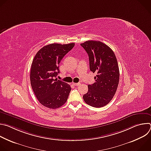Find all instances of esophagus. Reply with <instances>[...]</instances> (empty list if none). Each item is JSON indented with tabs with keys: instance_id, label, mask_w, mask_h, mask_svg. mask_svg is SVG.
<instances>
[{
	"instance_id": "1",
	"label": "esophagus",
	"mask_w": 151,
	"mask_h": 151,
	"mask_svg": "<svg viewBox=\"0 0 151 151\" xmlns=\"http://www.w3.org/2000/svg\"><path fill=\"white\" fill-rule=\"evenodd\" d=\"M72 84H73L74 86H79V85H80L79 83H73Z\"/></svg>"
}]
</instances>
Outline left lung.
Masks as SVG:
<instances>
[{
    "instance_id": "8db88e82",
    "label": "left lung",
    "mask_w": 151,
    "mask_h": 151,
    "mask_svg": "<svg viewBox=\"0 0 151 151\" xmlns=\"http://www.w3.org/2000/svg\"><path fill=\"white\" fill-rule=\"evenodd\" d=\"M81 45L89 57L90 69L96 73L95 82L88 85L85 102L94 107H101L113 99L119 83V70L116 56L112 49L100 41L88 40Z\"/></svg>"
}]
</instances>
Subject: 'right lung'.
Instances as JSON below:
<instances>
[{
  "mask_svg": "<svg viewBox=\"0 0 151 151\" xmlns=\"http://www.w3.org/2000/svg\"><path fill=\"white\" fill-rule=\"evenodd\" d=\"M74 46V43L49 44L39 50L33 60L30 76L32 88L38 101L48 108H58L68 100L70 86L55 78L59 73L61 60Z\"/></svg>",
  "mask_w": 151,
  "mask_h": 151,
  "instance_id": "1",
  "label": "right lung"
}]
</instances>
